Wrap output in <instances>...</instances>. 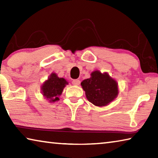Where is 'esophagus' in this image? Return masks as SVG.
I'll use <instances>...</instances> for the list:
<instances>
[{
	"instance_id": "obj_1",
	"label": "esophagus",
	"mask_w": 158,
	"mask_h": 158,
	"mask_svg": "<svg viewBox=\"0 0 158 158\" xmlns=\"http://www.w3.org/2000/svg\"><path fill=\"white\" fill-rule=\"evenodd\" d=\"M72 83H73V84L75 85H79L80 84V80H79V79H74Z\"/></svg>"
}]
</instances>
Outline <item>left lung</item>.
<instances>
[{
  "instance_id": "left-lung-1",
  "label": "left lung",
  "mask_w": 158,
  "mask_h": 158,
  "mask_svg": "<svg viewBox=\"0 0 158 158\" xmlns=\"http://www.w3.org/2000/svg\"><path fill=\"white\" fill-rule=\"evenodd\" d=\"M82 89L90 102L98 106L108 105L118 94L116 81L108 73H101L95 70L90 74V78L81 83Z\"/></svg>"
}]
</instances>
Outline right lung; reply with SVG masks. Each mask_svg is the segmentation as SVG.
I'll list each match as a JSON object with an SVG mask.
<instances>
[{"label": "right lung", "mask_w": 158, "mask_h": 158, "mask_svg": "<svg viewBox=\"0 0 158 158\" xmlns=\"http://www.w3.org/2000/svg\"><path fill=\"white\" fill-rule=\"evenodd\" d=\"M68 82L64 78H59L56 73H52L41 87L42 93L50 102L59 100L63 89Z\"/></svg>", "instance_id": "1"}]
</instances>
